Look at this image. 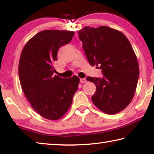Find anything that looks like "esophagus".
<instances>
[{
    "instance_id": "obj_1",
    "label": "esophagus",
    "mask_w": 154,
    "mask_h": 154,
    "mask_svg": "<svg viewBox=\"0 0 154 154\" xmlns=\"http://www.w3.org/2000/svg\"><path fill=\"white\" fill-rule=\"evenodd\" d=\"M87 82L86 79H85V78H82V79H80V82L83 83H85Z\"/></svg>"
}]
</instances>
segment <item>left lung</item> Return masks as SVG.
<instances>
[{
    "label": "left lung",
    "instance_id": "obj_1",
    "mask_svg": "<svg viewBox=\"0 0 154 154\" xmlns=\"http://www.w3.org/2000/svg\"><path fill=\"white\" fill-rule=\"evenodd\" d=\"M78 32L90 64L100 66L103 74L102 78L86 79L96 87L92 102L104 113H118L132 101L139 76L131 44L120 31L104 26H88Z\"/></svg>",
    "mask_w": 154,
    "mask_h": 154
}]
</instances>
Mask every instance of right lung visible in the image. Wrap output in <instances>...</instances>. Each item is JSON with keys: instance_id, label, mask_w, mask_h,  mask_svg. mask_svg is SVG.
I'll return each mask as SVG.
<instances>
[{"instance_id": "1", "label": "right lung", "mask_w": 154, "mask_h": 154, "mask_svg": "<svg viewBox=\"0 0 154 154\" xmlns=\"http://www.w3.org/2000/svg\"><path fill=\"white\" fill-rule=\"evenodd\" d=\"M73 31L48 30L26 43L19 62L20 84L34 110L49 120H58L69 110L78 89L79 78L54 76L59 48L69 43Z\"/></svg>"}]
</instances>
